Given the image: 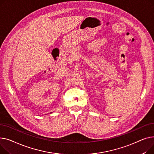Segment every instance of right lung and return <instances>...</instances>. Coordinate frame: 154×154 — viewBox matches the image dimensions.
<instances>
[{
	"label": "right lung",
	"instance_id": "add662e5",
	"mask_svg": "<svg viewBox=\"0 0 154 154\" xmlns=\"http://www.w3.org/2000/svg\"><path fill=\"white\" fill-rule=\"evenodd\" d=\"M50 113H51V112H50Z\"/></svg>",
	"mask_w": 154,
	"mask_h": 154
}]
</instances>
